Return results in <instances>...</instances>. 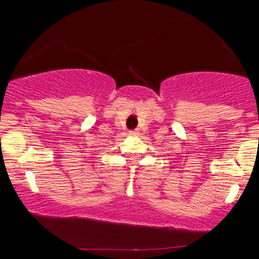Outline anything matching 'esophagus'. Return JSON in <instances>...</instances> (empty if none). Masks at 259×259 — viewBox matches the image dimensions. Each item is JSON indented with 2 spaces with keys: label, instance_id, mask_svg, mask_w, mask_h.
I'll return each instance as SVG.
<instances>
[{
  "label": "esophagus",
  "instance_id": "obj_1",
  "mask_svg": "<svg viewBox=\"0 0 259 259\" xmlns=\"http://www.w3.org/2000/svg\"><path fill=\"white\" fill-rule=\"evenodd\" d=\"M138 132H136V130H134V132H130V135L132 136H138Z\"/></svg>",
  "mask_w": 259,
  "mask_h": 259
}]
</instances>
